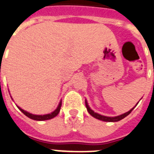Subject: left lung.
Segmentation results:
<instances>
[{"instance_id": "obj_1", "label": "left lung", "mask_w": 154, "mask_h": 154, "mask_svg": "<svg viewBox=\"0 0 154 154\" xmlns=\"http://www.w3.org/2000/svg\"><path fill=\"white\" fill-rule=\"evenodd\" d=\"M85 105H86L87 110H88V112H89V114H90L91 116H92L93 117H94L95 119H97L101 120V121H104V122H118V121H120L121 119H124L125 117H126L128 115L130 114L131 112H132V111H133V109H134V108H135V107H134V108H133L132 109H130L129 112H125V113H124V114H122V115H120V116H115V117H108V116H101V115L98 114V113H96V112H94L93 110H91V109H90L89 105H88L87 100H85Z\"/></svg>"}]
</instances>
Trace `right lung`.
Returning <instances> with one entry per match:
<instances>
[{
    "instance_id": "add662e5",
    "label": "right lung",
    "mask_w": 154,
    "mask_h": 154,
    "mask_svg": "<svg viewBox=\"0 0 154 154\" xmlns=\"http://www.w3.org/2000/svg\"><path fill=\"white\" fill-rule=\"evenodd\" d=\"M61 105H62V101H60V104H59L58 107H57V109H56L54 112H51V113H49V114H47V115H43V116H38V115L31 114V113H29V112H26V111L23 110V109H21L20 107H18V106H17V107H18V109H20V111H21V112H22L24 115H25V116H27V117L30 118V119H32L36 120V121H44V120L51 119H53V118L56 117V116L59 114L60 111Z\"/></svg>"
}]
</instances>
